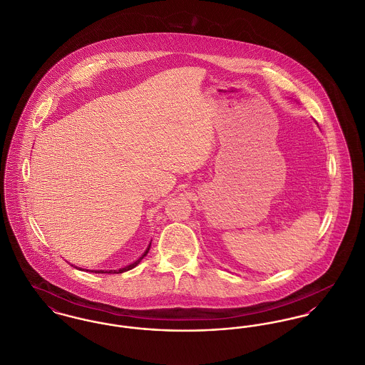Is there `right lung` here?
Returning <instances> with one entry per match:
<instances>
[{
  "label": "right lung",
  "instance_id": "add662e5",
  "mask_svg": "<svg viewBox=\"0 0 365 365\" xmlns=\"http://www.w3.org/2000/svg\"><path fill=\"white\" fill-rule=\"evenodd\" d=\"M150 245L151 242L149 244V247L146 248V251H145V252L140 255V257H138L135 262H132L130 264H127L125 267H121V269H118V270H88V269H86V272H91V273H110V274H111V273H117V274H118V273H124V272H128V270H130V269H133L135 266H138V264L140 263V260H142L143 257L148 255V252H149V250H150ZM71 266H73V264H71ZM74 267L77 269V266H74ZM78 269H80V267H78ZM80 270H81V269H80Z\"/></svg>",
  "mask_w": 365,
  "mask_h": 365
}]
</instances>
